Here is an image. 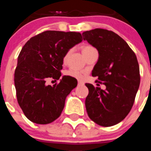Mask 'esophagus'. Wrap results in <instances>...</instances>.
Masks as SVG:
<instances>
[{"instance_id": "1", "label": "esophagus", "mask_w": 151, "mask_h": 151, "mask_svg": "<svg viewBox=\"0 0 151 151\" xmlns=\"http://www.w3.org/2000/svg\"><path fill=\"white\" fill-rule=\"evenodd\" d=\"M78 85H84V82H82V81H78Z\"/></svg>"}]
</instances>
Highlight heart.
<instances>
[{"instance_id":"1","label":"heart","mask_w":151,"mask_h":151,"mask_svg":"<svg viewBox=\"0 0 151 151\" xmlns=\"http://www.w3.org/2000/svg\"><path fill=\"white\" fill-rule=\"evenodd\" d=\"M94 48L93 47L88 46V45H86V46H84L82 47V54H85L87 51H88L91 49ZM71 53V50H69V51L66 52V54H65V56L63 57V62H66V60H67L68 57ZM65 75L66 76H68L69 77H72V78H78V79H80V78H82V73L81 71H78V70H76V69H69L67 71H66L65 73Z\"/></svg>"}]
</instances>
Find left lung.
<instances>
[{"label":"left lung","instance_id":"obj_1","mask_svg":"<svg viewBox=\"0 0 151 151\" xmlns=\"http://www.w3.org/2000/svg\"><path fill=\"white\" fill-rule=\"evenodd\" d=\"M82 36L99 53L92 76L106 85L102 90L85 84L89 91L85 99L88 115L101 126L116 125L130 112L139 88L137 57L125 40L112 31L94 29L83 32Z\"/></svg>","mask_w":151,"mask_h":151}]
</instances>
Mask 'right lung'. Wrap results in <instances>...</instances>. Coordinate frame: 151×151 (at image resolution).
<instances>
[{
    "label": "right lung",
    "instance_id": "obj_1",
    "mask_svg": "<svg viewBox=\"0 0 151 151\" xmlns=\"http://www.w3.org/2000/svg\"><path fill=\"white\" fill-rule=\"evenodd\" d=\"M82 41L79 32L45 31L31 38L22 48L14 84L19 105L32 122L48 124L60 116L66 97L77 86L76 81L64 76L53 86L46 82L60 78L63 57Z\"/></svg>",
    "mask_w": 151,
    "mask_h": 151
}]
</instances>
